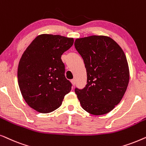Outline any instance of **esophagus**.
I'll return each mask as SVG.
<instances>
[{
    "instance_id": "obj_1",
    "label": "esophagus",
    "mask_w": 146,
    "mask_h": 146,
    "mask_svg": "<svg viewBox=\"0 0 146 146\" xmlns=\"http://www.w3.org/2000/svg\"><path fill=\"white\" fill-rule=\"evenodd\" d=\"M71 82H72V85L73 86H75V84H76V81H75V80L74 79H72L71 80Z\"/></svg>"
}]
</instances>
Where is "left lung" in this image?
Masks as SVG:
<instances>
[{"mask_svg":"<svg viewBox=\"0 0 146 146\" xmlns=\"http://www.w3.org/2000/svg\"><path fill=\"white\" fill-rule=\"evenodd\" d=\"M74 46L87 72L86 86L74 90L82 107L94 115L110 112L122 99L129 83L124 52L113 39L105 36L78 38Z\"/></svg>","mask_w":146,"mask_h":146,"instance_id":"1","label":"left lung"}]
</instances>
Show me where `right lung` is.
<instances>
[{
  "mask_svg": "<svg viewBox=\"0 0 146 146\" xmlns=\"http://www.w3.org/2000/svg\"><path fill=\"white\" fill-rule=\"evenodd\" d=\"M71 38L41 35L32 42L20 60L18 82L28 105L41 113L60 106L72 83L65 77L61 56L73 45Z\"/></svg>",
  "mask_w": 146,
  "mask_h": 146,
  "instance_id": "add662e5",
  "label": "right lung"
}]
</instances>
